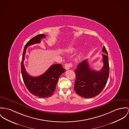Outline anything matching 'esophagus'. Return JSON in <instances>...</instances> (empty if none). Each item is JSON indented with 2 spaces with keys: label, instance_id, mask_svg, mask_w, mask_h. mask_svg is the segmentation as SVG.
I'll return each mask as SVG.
<instances>
[{
  "label": "esophagus",
  "instance_id": "34e87169",
  "mask_svg": "<svg viewBox=\"0 0 129 129\" xmlns=\"http://www.w3.org/2000/svg\"><path fill=\"white\" fill-rule=\"evenodd\" d=\"M73 67L72 63H67L65 65V68L66 70H69Z\"/></svg>",
  "mask_w": 129,
  "mask_h": 129
}]
</instances>
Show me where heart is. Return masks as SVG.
I'll return each instance as SVG.
<instances>
[{"label":"heart","mask_w":129,"mask_h":129,"mask_svg":"<svg viewBox=\"0 0 129 129\" xmlns=\"http://www.w3.org/2000/svg\"><path fill=\"white\" fill-rule=\"evenodd\" d=\"M74 50V49H72V50H70V51H73L74 50ZM83 56V53H80L79 55V59H80V58H82V57Z\"/></svg>","instance_id":"b5f03b06"}]
</instances>
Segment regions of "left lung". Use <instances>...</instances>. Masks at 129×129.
Masks as SVG:
<instances>
[{"label":"left lung","instance_id":"left-lung-1","mask_svg":"<svg viewBox=\"0 0 129 129\" xmlns=\"http://www.w3.org/2000/svg\"><path fill=\"white\" fill-rule=\"evenodd\" d=\"M102 51L104 66L101 71L92 70L87 59L80 63L75 70L76 79L74 89L82 97L91 98L94 97L102 92L105 87L109 77V63L108 52L105 46Z\"/></svg>","mask_w":129,"mask_h":129}]
</instances>
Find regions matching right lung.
<instances>
[{"label":"right lung","mask_w":129,"mask_h":129,"mask_svg":"<svg viewBox=\"0 0 129 129\" xmlns=\"http://www.w3.org/2000/svg\"><path fill=\"white\" fill-rule=\"evenodd\" d=\"M45 35H38L32 38L25 45L21 62V72L24 83L30 92L39 98H45L51 96L56 88L60 76L65 72L61 64L51 65L44 74L37 77L29 76L26 72L23 61L27 48L35 44L40 43L42 38H45Z\"/></svg>","instance_id":"obj_1"}]
</instances>
